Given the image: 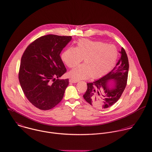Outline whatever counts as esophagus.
Here are the masks:
<instances>
[{
	"label": "esophagus",
	"instance_id": "obj_1",
	"mask_svg": "<svg viewBox=\"0 0 152 152\" xmlns=\"http://www.w3.org/2000/svg\"><path fill=\"white\" fill-rule=\"evenodd\" d=\"M77 82H78V80H75V79H69V82H70V83H77Z\"/></svg>",
	"mask_w": 152,
	"mask_h": 152
}]
</instances>
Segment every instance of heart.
Wrapping results in <instances>:
<instances>
[{
	"mask_svg": "<svg viewBox=\"0 0 152 152\" xmlns=\"http://www.w3.org/2000/svg\"><path fill=\"white\" fill-rule=\"evenodd\" d=\"M117 58L115 46L85 39L79 40L75 48H69L61 54L62 61L69 68H73L84 59V64L69 72L70 76L76 80L103 76L113 68Z\"/></svg>",
	"mask_w": 152,
	"mask_h": 152,
	"instance_id": "obj_1",
	"label": "heart"
}]
</instances>
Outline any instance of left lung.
<instances>
[{"mask_svg":"<svg viewBox=\"0 0 152 152\" xmlns=\"http://www.w3.org/2000/svg\"><path fill=\"white\" fill-rule=\"evenodd\" d=\"M120 53L121 59L110 72L96 81L87 83L88 88L83 97L92 106L106 109L116 103L121 97L127 84L129 61L123 48ZM110 80H113L115 83L113 88L108 86Z\"/></svg>","mask_w":152,"mask_h":152,"instance_id":"1","label":"left lung"}]
</instances>
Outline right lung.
I'll use <instances>...</instances> for the list:
<instances>
[{"label":"right lung","mask_w":152,"mask_h":152,"mask_svg":"<svg viewBox=\"0 0 152 152\" xmlns=\"http://www.w3.org/2000/svg\"><path fill=\"white\" fill-rule=\"evenodd\" d=\"M71 39L70 36H41L31 43L22 56L20 85L28 100L40 110L53 108L63 97L69 79H58L67 71L60 54Z\"/></svg>","instance_id":"obj_1"}]
</instances>
